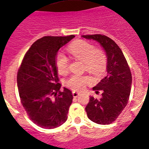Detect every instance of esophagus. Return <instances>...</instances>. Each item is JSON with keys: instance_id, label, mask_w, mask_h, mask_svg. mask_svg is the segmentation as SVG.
Here are the masks:
<instances>
[{"instance_id": "1", "label": "esophagus", "mask_w": 149, "mask_h": 149, "mask_svg": "<svg viewBox=\"0 0 149 149\" xmlns=\"http://www.w3.org/2000/svg\"><path fill=\"white\" fill-rule=\"evenodd\" d=\"M72 95H73V96L74 98H77V96H79L80 93H79L78 92H76V91H73V92H72Z\"/></svg>"}]
</instances>
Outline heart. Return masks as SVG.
I'll list each match as a JSON object with an SVG mask.
<instances>
[{
	"label": "heart",
	"instance_id": "1",
	"mask_svg": "<svg viewBox=\"0 0 149 149\" xmlns=\"http://www.w3.org/2000/svg\"><path fill=\"white\" fill-rule=\"evenodd\" d=\"M68 52L84 63V68L94 75H99L104 70L107 57L101 49H95L93 44L84 40H77L68 48ZM56 65L59 73L65 74L68 72V59L64 54L59 53L56 57ZM89 76L74 74L65 81V84L74 90L81 91L90 84Z\"/></svg>",
	"mask_w": 149,
	"mask_h": 149
}]
</instances>
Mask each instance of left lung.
I'll return each mask as SVG.
<instances>
[{
  "label": "left lung",
  "mask_w": 149,
  "mask_h": 149,
  "mask_svg": "<svg viewBox=\"0 0 149 149\" xmlns=\"http://www.w3.org/2000/svg\"><path fill=\"white\" fill-rule=\"evenodd\" d=\"M94 40L103 48L107 56V75L95 87L102 91L100 99L90 96L86 105L87 116L99 125H108L116 120L127 104L131 93L132 76L122 50L113 40L101 34L82 36Z\"/></svg>",
  "instance_id": "left-lung-1"
}]
</instances>
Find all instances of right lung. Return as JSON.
Returning <instances> with one entry per match:
<instances>
[{"mask_svg":"<svg viewBox=\"0 0 149 149\" xmlns=\"http://www.w3.org/2000/svg\"><path fill=\"white\" fill-rule=\"evenodd\" d=\"M74 37L44 36L36 41L24 56L17 76L21 101L30 119L39 127L52 129L67 120L73 95L60 89L56 57L60 48Z\"/></svg>","mask_w":149,"mask_h":149,"instance_id":"right-lung-1","label":"right lung"}]
</instances>
